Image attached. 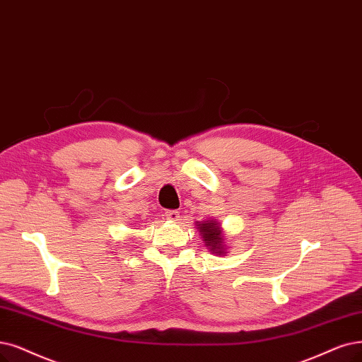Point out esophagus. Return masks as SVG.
<instances>
[{"label": "esophagus", "instance_id": "esophagus-1", "mask_svg": "<svg viewBox=\"0 0 362 362\" xmlns=\"http://www.w3.org/2000/svg\"><path fill=\"white\" fill-rule=\"evenodd\" d=\"M164 216H165L168 221L177 222V221H180V211H177V210H167V211L164 213Z\"/></svg>", "mask_w": 362, "mask_h": 362}]
</instances>
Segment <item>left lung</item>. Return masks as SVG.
Here are the masks:
<instances>
[{
  "label": "left lung",
  "instance_id": "left-lung-1",
  "mask_svg": "<svg viewBox=\"0 0 362 362\" xmlns=\"http://www.w3.org/2000/svg\"><path fill=\"white\" fill-rule=\"evenodd\" d=\"M198 230H199V233H202V235L204 238L206 246H210V249L213 252L218 253V255H221L222 249H223L222 247L223 238H222L221 225L216 223V222H213V221H210V222L207 221L204 223H199L198 225Z\"/></svg>",
  "mask_w": 362,
  "mask_h": 362
}]
</instances>
